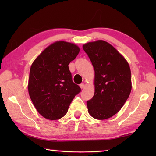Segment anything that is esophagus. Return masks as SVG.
<instances>
[{
	"label": "esophagus",
	"instance_id": "obj_1",
	"mask_svg": "<svg viewBox=\"0 0 156 156\" xmlns=\"http://www.w3.org/2000/svg\"><path fill=\"white\" fill-rule=\"evenodd\" d=\"M80 89H84V84H80Z\"/></svg>",
	"mask_w": 156,
	"mask_h": 156
}]
</instances>
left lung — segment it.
I'll use <instances>...</instances> for the list:
<instances>
[{
  "label": "left lung",
  "mask_w": 156,
  "mask_h": 156,
  "mask_svg": "<svg viewBox=\"0 0 156 156\" xmlns=\"http://www.w3.org/2000/svg\"><path fill=\"white\" fill-rule=\"evenodd\" d=\"M83 48L94 69L95 91L87 102L88 112L95 119H107L119 112L130 95V67L125 57L105 41L89 42Z\"/></svg>",
  "instance_id": "left-lung-1"
}]
</instances>
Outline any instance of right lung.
Returning a JSON list of instances; mask_svg holds the SVG:
<instances>
[{"label": "right lung", "mask_w": 156, "mask_h": 156, "mask_svg": "<svg viewBox=\"0 0 156 156\" xmlns=\"http://www.w3.org/2000/svg\"><path fill=\"white\" fill-rule=\"evenodd\" d=\"M80 51L74 43L56 41L44 49L31 64L29 94L36 110L46 119L62 118L73 98L81 91L73 83L68 66Z\"/></svg>", "instance_id": "1"}]
</instances>
